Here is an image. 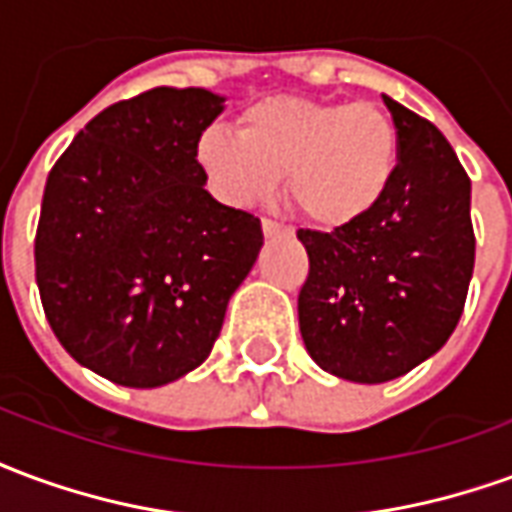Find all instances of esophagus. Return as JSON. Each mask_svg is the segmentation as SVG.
<instances>
[{"label": "esophagus", "instance_id": "esophagus-1", "mask_svg": "<svg viewBox=\"0 0 512 512\" xmlns=\"http://www.w3.org/2000/svg\"><path fill=\"white\" fill-rule=\"evenodd\" d=\"M263 233H266V238H279V235L293 233V227L285 222H277V219H263Z\"/></svg>", "mask_w": 512, "mask_h": 512}]
</instances>
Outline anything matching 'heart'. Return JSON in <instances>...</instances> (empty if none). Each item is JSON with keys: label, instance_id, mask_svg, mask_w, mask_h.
<instances>
[{"label": "heart", "instance_id": "heart-1", "mask_svg": "<svg viewBox=\"0 0 512 512\" xmlns=\"http://www.w3.org/2000/svg\"><path fill=\"white\" fill-rule=\"evenodd\" d=\"M395 156V126L378 104L296 95L255 101L238 117V134L208 126L194 142V161L216 200L252 208L288 175L293 208L321 227L370 211L392 178Z\"/></svg>", "mask_w": 512, "mask_h": 512}]
</instances>
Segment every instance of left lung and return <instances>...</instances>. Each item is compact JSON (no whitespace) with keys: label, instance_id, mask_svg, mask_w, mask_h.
I'll use <instances>...</instances> for the list:
<instances>
[{"label":"left lung","instance_id":"obj_1","mask_svg":"<svg viewBox=\"0 0 512 512\" xmlns=\"http://www.w3.org/2000/svg\"><path fill=\"white\" fill-rule=\"evenodd\" d=\"M397 164L367 213L299 230L310 274L299 326L334 376L384 384L439 351L461 321L474 268L472 180L439 128L384 95Z\"/></svg>","mask_w":512,"mask_h":512}]
</instances>
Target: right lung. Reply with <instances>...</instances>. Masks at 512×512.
I'll return each mask as SVG.
<instances>
[{
	"mask_svg": "<svg viewBox=\"0 0 512 512\" xmlns=\"http://www.w3.org/2000/svg\"><path fill=\"white\" fill-rule=\"evenodd\" d=\"M222 104L202 87L117 101L49 172L35 233L43 312L62 348L115 384L150 389L200 367L263 246L255 213L202 189L194 142Z\"/></svg>",
	"mask_w": 512,
	"mask_h": 512,
	"instance_id": "right-lung-1",
	"label": "right lung"
}]
</instances>
